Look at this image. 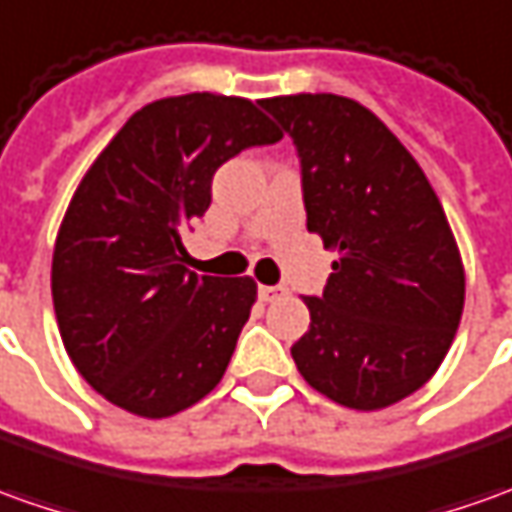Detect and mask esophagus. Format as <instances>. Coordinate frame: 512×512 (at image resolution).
Instances as JSON below:
<instances>
[{
	"label": "esophagus",
	"mask_w": 512,
	"mask_h": 512,
	"mask_svg": "<svg viewBox=\"0 0 512 512\" xmlns=\"http://www.w3.org/2000/svg\"><path fill=\"white\" fill-rule=\"evenodd\" d=\"M285 294H288V288H285V285H260V300L263 302L283 300Z\"/></svg>",
	"instance_id": "obj_1"
}]
</instances>
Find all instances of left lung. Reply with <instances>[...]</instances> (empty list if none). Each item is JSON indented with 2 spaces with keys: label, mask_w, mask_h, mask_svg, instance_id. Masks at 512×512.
I'll use <instances>...</instances> for the list:
<instances>
[{
  "label": "left lung",
  "mask_w": 512,
  "mask_h": 512,
  "mask_svg": "<svg viewBox=\"0 0 512 512\" xmlns=\"http://www.w3.org/2000/svg\"><path fill=\"white\" fill-rule=\"evenodd\" d=\"M291 137L308 229L339 249L311 328L291 347L330 401L373 412L403 401L443 364L460 328L465 271L446 212L398 137L339 95L260 100Z\"/></svg>",
  "instance_id": "obj_1"
}]
</instances>
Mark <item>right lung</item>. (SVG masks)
I'll use <instances>...</instances> for the list:
<instances>
[{
    "label": "right lung",
    "instance_id": "right-lung-1",
    "mask_svg": "<svg viewBox=\"0 0 512 512\" xmlns=\"http://www.w3.org/2000/svg\"><path fill=\"white\" fill-rule=\"evenodd\" d=\"M277 139L252 100L165 97L83 176L55 241L52 305L72 364L106 401L170 417L224 378L257 285L187 271L182 238L210 207L215 170Z\"/></svg>",
    "mask_w": 512,
    "mask_h": 512
}]
</instances>
